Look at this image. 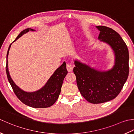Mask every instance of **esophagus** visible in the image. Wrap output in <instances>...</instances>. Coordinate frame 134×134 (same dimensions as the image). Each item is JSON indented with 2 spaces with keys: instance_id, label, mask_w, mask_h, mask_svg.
Segmentation results:
<instances>
[{
  "instance_id": "1",
  "label": "esophagus",
  "mask_w": 134,
  "mask_h": 134,
  "mask_svg": "<svg viewBox=\"0 0 134 134\" xmlns=\"http://www.w3.org/2000/svg\"><path fill=\"white\" fill-rule=\"evenodd\" d=\"M67 70L69 72H71L73 70V67L71 64H67Z\"/></svg>"
}]
</instances>
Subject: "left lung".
<instances>
[{
    "mask_svg": "<svg viewBox=\"0 0 134 134\" xmlns=\"http://www.w3.org/2000/svg\"><path fill=\"white\" fill-rule=\"evenodd\" d=\"M98 39L109 44L115 56V65L107 71L93 69L75 60L73 71L82 96L92 104L109 101L118 96L129 74V53L126 44L118 33L104 26H97Z\"/></svg>",
    "mask_w": 134,
    "mask_h": 134,
    "instance_id": "1",
    "label": "left lung"
}]
</instances>
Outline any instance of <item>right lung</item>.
I'll list each match as a JSON object with an SVG mask.
<instances>
[{
    "label": "right lung",
    "instance_id": "right-lung-1",
    "mask_svg": "<svg viewBox=\"0 0 134 134\" xmlns=\"http://www.w3.org/2000/svg\"><path fill=\"white\" fill-rule=\"evenodd\" d=\"M29 30L35 31V30L30 29V28H27V29L24 30L19 34V35L17 36V37L13 42L15 41L20 37H21L26 33H27ZM11 44H12L10 45L7 51L5 70H6L8 82L12 87L16 96L24 104L32 108H44L52 106L59 97L61 92L63 82L68 72L65 62H64L54 72L53 75L51 76L46 84L41 89L34 92H25L20 89L14 83L10 75L9 71H8L7 58Z\"/></svg>",
    "mask_w": 134,
    "mask_h": 134
}]
</instances>
